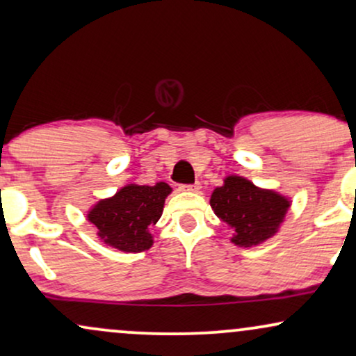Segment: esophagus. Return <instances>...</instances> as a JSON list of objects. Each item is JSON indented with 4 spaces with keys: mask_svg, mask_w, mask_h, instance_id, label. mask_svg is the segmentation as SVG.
I'll return each mask as SVG.
<instances>
[{
    "mask_svg": "<svg viewBox=\"0 0 356 356\" xmlns=\"http://www.w3.org/2000/svg\"><path fill=\"white\" fill-rule=\"evenodd\" d=\"M200 188H202V186L199 182L187 184V186H181V191H184V192H199Z\"/></svg>",
    "mask_w": 356,
    "mask_h": 356,
    "instance_id": "esophagus-1",
    "label": "esophagus"
}]
</instances>
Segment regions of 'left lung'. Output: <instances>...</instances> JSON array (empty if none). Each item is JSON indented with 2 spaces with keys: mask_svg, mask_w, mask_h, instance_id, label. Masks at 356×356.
Wrapping results in <instances>:
<instances>
[{
  "mask_svg": "<svg viewBox=\"0 0 356 356\" xmlns=\"http://www.w3.org/2000/svg\"><path fill=\"white\" fill-rule=\"evenodd\" d=\"M210 205L215 215L233 230L232 243L251 248L276 235L291 199L271 188L254 186L241 175H227L223 186L211 192Z\"/></svg>",
  "mask_w": 356,
  "mask_h": 356,
  "instance_id": "8db88e82",
  "label": "left lung"
}]
</instances>
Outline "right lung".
Instances as JSON below:
<instances>
[{"label": "right lung", "instance_id": "obj_1", "mask_svg": "<svg viewBox=\"0 0 356 356\" xmlns=\"http://www.w3.org/2000/svg\"><path fill=\"white\" fill-rule=\"evenodd\" d=\"M170 192L172 187L165 182L152 187L128 184L113 197L98 200L88 210L87 220L105 245L123 253H141L154 243L149 228L163 215Z\"/></svg>", "mask_w": 356, "mask_h": 356}]
</instances>
